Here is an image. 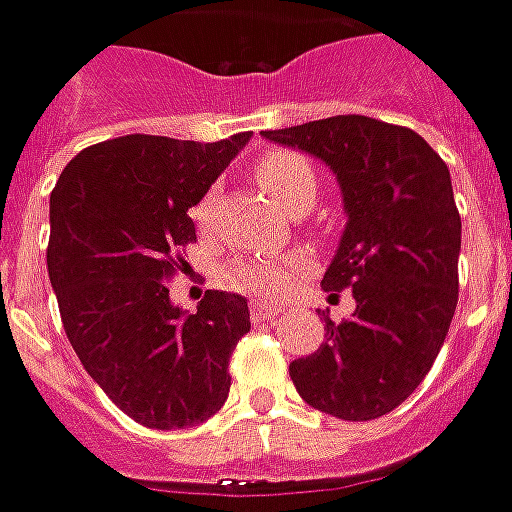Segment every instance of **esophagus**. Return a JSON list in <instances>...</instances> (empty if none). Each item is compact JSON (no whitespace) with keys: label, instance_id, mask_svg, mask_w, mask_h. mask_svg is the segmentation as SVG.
Segmentation results:
<instances>
[{"label":"esophagus","instance_id":"34e87169","mask_svg":"<svg viewBox=\"0 0 512 512\" xmlns=\"http://www.w3.org/2000/svg\"><path fill=\"white\" fill-rule=\"evenodd\" d=\"M282 313V307H270L265 302H253L250 305V316H253V322H267V319H276Z\"/></svg>","mask_w":512,"mask_h":512}]
</instances>
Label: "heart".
Returning a JSON list of instances; mask_svg holds the SVG:
<instances>
[{
    "label": "heart",
    "instance_id": "heart-1",
    "mask_svg": "<svg viewBox=\"0 0 512 512\" xmlns=\"http://www.w3.org/2000/svg\"><path fill=\"white\" fill-rule=\"evenodd\" d=\"M256 179L259 185L265 187V193L276 202L279 207H285L287 213L299 210V207L316 202V193H319V182H316V173L307 165L299 153H290V150H279V153H270L265 156L259 165H256ZM216 205V193H205L196 207H193V219L199 225H207L210 213ZM230 282L242 290H256V293H276L290 282V265H273V262H242L230 270Z\"/></svg>",
    "mask_w": 512,
    "mask_h": 512
}]
</instances>
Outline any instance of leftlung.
<instances>
[{"instance_id": "1", "label": "left lung", "mask_w": 512, "mask_h": 512, "mask_svg": "<svg viewBox=\"0 0 512 512\" xmlns=\"http://www.w3.org/2000/svg\"><path fill=\"white\" fill-rule=\"evenodd\" d=\"M262 136L330 168L347 216L322 287H350L356 310L342 325L322 313L327 342L290 362V379L327 416L379 419L422 384L456 313L462 219L450 170L416 130L370 116Z\"/></svg>"}]
</instances>
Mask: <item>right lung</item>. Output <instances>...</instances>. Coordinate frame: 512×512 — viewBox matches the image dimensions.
Instances as JSON below:
<instances>
[{
	"label": "right lung",
	"mask_w": 512,
	"mask_h": 512,
	"mask_svg": "<svg viewBox=\"0 0 512 512\" xmlns=\"http://www.w3.org/2000/svg\"><path fill=\"white\" fill-rule=\"evenodd\" d=\"M250 136H119L76 153L50 193L48 276L68 342L110 402L153 430L205 422L230 393L247 299L207 290L187 313L165 279L196 239L190 207Z\"/></svg>",
	"instance_id": "1"
}]
</instances>
